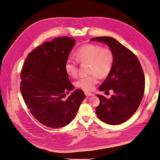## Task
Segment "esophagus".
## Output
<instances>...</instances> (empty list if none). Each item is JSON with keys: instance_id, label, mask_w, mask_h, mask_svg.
I'll return each mask as SVG.
<instances>
[{"instance_id": "esophagus-1", "label": "esophagus", "mask_w": 160, "mask_h": 160, "mask_svg": "<svg viewBox=\"0 0 160 160\" xmlns=\"http://www.w3.org/2000/svg\"><path fill=\"white\" fill-rule=\"evenodd\" d=\"M84 93H85V94L87 97H90V96H93L94 95V94H93L92 93H90V92H87V91H85Z\"/></svg>"}]
</instances>
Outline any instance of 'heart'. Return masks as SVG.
Here are the masks:
<instances>
[{
	"instance_id": "b5f03b06",
	"label": "heart",
	"mask_w": 160,
	"mask_h": 160,
	"mask_svg": "<svg viewBox=\"0 0 160 160\" xmlns=\"http://www.w3.org/2000/svg\"><path fill=\"white\" fill-rule=\"evenodd\" d=\"M76 59L68 58L65 65L66 72L72 77L78 75V62L90 63L88 76L80 77L75 83L77 88L85 91L92 90L98 82V76L105 78L110 73L113 63L114 55L109 48L95 44H85L76 52Z\"/></svg>"
}]
</instances>
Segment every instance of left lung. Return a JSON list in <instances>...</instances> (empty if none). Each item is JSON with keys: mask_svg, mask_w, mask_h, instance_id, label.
Returning a JSON list of instances; mask_svg holds the SVG:
<instances>
[{"mask_svg": "<svg viewBox=\"0 0 160 160\" xmlns=\"http://www.w3.org/2000/svg\"><path fill=\"white\" fill-rule=\"evenodd\" d=\"M91 41L107 43L114 55L112 70L100 86L99 90H113L110 99L97 95L100 104L96 113L102 122L112 125L123 123L130 119L138 108L143 97L145 80L137 57L114 38L98 37Z\"/></svg>", "mask_w": 160, "mask_h": 160, "instance_id": "8db88e82", "label": "left lung"}]
</instances>
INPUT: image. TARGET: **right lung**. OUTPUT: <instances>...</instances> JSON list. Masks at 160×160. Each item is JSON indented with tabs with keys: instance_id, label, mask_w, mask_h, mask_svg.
I'll use <instances>...</instances> for the list:
<instances>
[{
	"instance_id": "right-lung-1",
	"label": "right lung",
	"mask_w": 160,
	"mask_h": 160,
	"mask_svg": "<svg viewBox=\"0 0 160 160\" xmlns=\"http://www.w3.org/2000/svg\"><path fill=\"white\" fill-rule=\"evenodd\" d=\"M75 40L62 37L44 42L30 52L21 70L20 92L32 115L42 124L57 128L69 124L85 98L68 79L65 65Z\"/></svg>"
}]
</instances>
